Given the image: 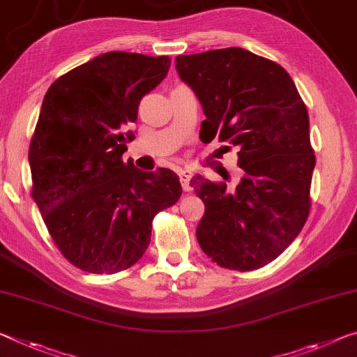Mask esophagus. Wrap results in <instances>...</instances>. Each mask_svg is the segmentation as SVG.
<instances>
[{
  "label": "esophagus",
  "instance_id": "1",
  "mask_svg": "<svg viewBox=\"0 0 357 357\" xmlns=\"http://www.w3.org/2000/svg\"><path fill=\"white\" fill-rule=\"evenodd\" d=\"M178 176H179V181H181V185H183V189H184L185 192L192 190V188H190L192 172H190V169H188V168L179 169V172H178Z\"/></svg>",
  "mask_w": 357,
  "mask_h": 357
}]
</instances>
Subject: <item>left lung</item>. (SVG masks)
<instances>
[{
  "instance_id": "1",
  "label": "left lung",
  "mask_w": 357,
  "mask_h": 357,
  "mask_svg": "<svg viewBox=\"0 0 357 357\" xmlns=\"http://www.w3.org/2000/svg\"><path fill=\"white\" fill-rule=\"evenodd\" d=\"M176 71L205 112L202 141L236 146L243 169L234 190L192 178L205 203L199 245L224 268L264 267L297 238L310 213L316 158L307 106L284 68L241 47L178 55Z\"/></svg>"
}]
</instances>
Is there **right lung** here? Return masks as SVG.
Returning <instances> with one entry per match:
<instances>
[{"mask_svg": "<svg viewBox=\"0 0 357 357\" xmlns=\"http://www.w3.org/2000/svg\"><path fill=\"white\" fill-rule=\"evenodd\" d=\"M168 56L101 54L56 79L43 100L28 162L33 199L60 252L89 273L137 264L152 219L183 194L168 168L123 162V132L138 105L165 79Z\"/></svg>", "mask_w": 357, "mask_h": 357, "instance_id": "right-lung-1", "label": "right lung"}]
</instances>
